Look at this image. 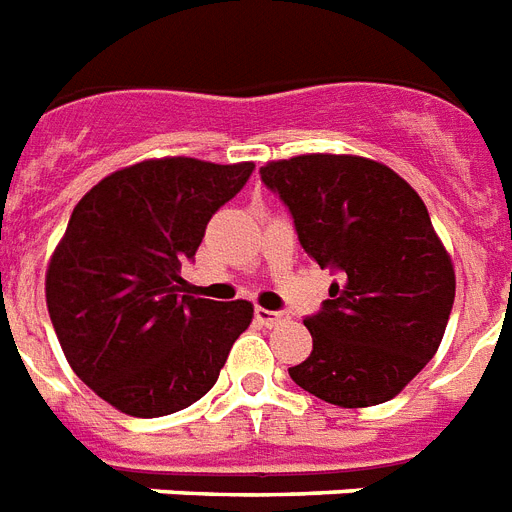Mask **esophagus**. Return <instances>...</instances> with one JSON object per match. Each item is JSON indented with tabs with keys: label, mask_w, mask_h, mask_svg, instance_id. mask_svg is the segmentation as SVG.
<instances>
[{
	"label": "esophagus",
	"mask_w": 512,
	"mask_h": 512,
	"mask_svg": "<svg viewBox=\"0 0 512 512\" xmlns=\"http://www.w3.org/2000/svg\"><path fill=\"white\" fill-rule=\"evenodd\" d=\"M256 319H259V324H264V327H277V324H282L287 319L282 311H269V308H256Z\"/></svg>",
	"instance_id": "1"
}]
</instances>
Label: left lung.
Wrapping results in <instances>:
<instances>
[{
  "label": "left lung",
  "mask_w": 512,
  "mask_h": 512,
  "mask_svg": "<svg viewBox=\"0 0 512 512\" xmlns=\"http://www.w3.org/2000/svg\"><path fill=\"white\" fill-rule=\"evenodd\" d=\"M261 180L293 214L303 251L340 274L303 322L314 350L290 379L340 408L387 403L437 353L455 301L453 259L424 201L366 156L266 162Z\"/></svg>",
  "instance_id": "8db88e82"
}]
</instances>
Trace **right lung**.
Returning <instances> with one entry per match:
<instances>
[{"mask_svg":"<svg viewBox=\"0 0 512 512\" xmlns=\"http://www.w3.org/2000/svg\"><path fill=\"white\" fill-rule=\"evenodd\" d=\"M251 172L253 162L146 159L73 209L46 266V308L67 363L117 411L156 418L201 400L251 324L248 301L180 295V264Z\"/></svg>","mask_w":512,"mask_h":512,"instance_id":"obj_1","label":"right lung"}]
</instances>
